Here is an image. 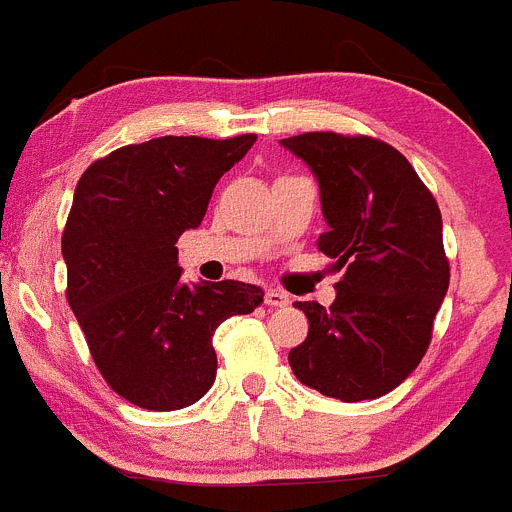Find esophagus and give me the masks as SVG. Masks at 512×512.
I'll return each instance as SVG.
<instances>
[{
  "instance_id": "1",
  "label": "esophagus",
  "mask_w": 512,
  "mask_h": 512,
  "mask_svg": "<svg viewBox=\"0 0 512 512\" xmlns=\"http://www.w3.org/2000/svg\"><path fill=\"white\" fill-rule=\"evenodd\" d=\"M290 303L288 295L283 290H265V305H272V308H285Z\"/></svg>"
}]
</instances>
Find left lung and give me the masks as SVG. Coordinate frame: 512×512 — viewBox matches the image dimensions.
I'll use <instances>...</instances> for the list:
<instances>
[{
    "instance_id": "1",
    "label": "left lung",
    "mask_w": 512,
    "mask_h": 512,
    "mask_svg": "<svg viewBox=\"0 0 512 512\" xmlns=\"http://www.w3.org/2000/svg\"><path fill=\"white\" fill-rule=\"evenodd\" d=\"M280 143L318 176V250L343 272L331 308L295 303L308 338L290 348L293 374L333 399H379L419 366L450 288L437 199L379 138L313 131Z\"/></svg>"
}]
</instances>
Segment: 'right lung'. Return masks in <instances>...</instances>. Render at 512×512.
<instances>
[{"instance_id": "add662e5", "label": "right lung", "mask_w": 512, "mask_h": 512, "mask_svg": "<svg viewBox=\"0 0 512 512\" xmlns=\"http://www.w3.org/2000/svg\"><path fill=\"white\" fill-rule=\"evenodd\" d=\"M255 141L131 143L93 161L75 186L62 232L65 295L103 379L136 407L171 412L202 399L217 376V326L262 303L257 285L237 280L186 285L176 250Z\"/></svg>"}]
</instances>
